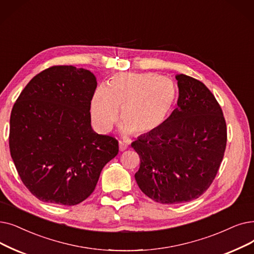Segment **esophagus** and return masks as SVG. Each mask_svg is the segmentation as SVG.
<instances>
[{"label":"esophagus","instance_id":"obj_1","mask_svg":"<svg viewBox=\"0 0 254 254\" xmlns=\"http://www.w3.org/2000/svg\"><path fill=\"white\" fill-rule=\"evenodd\" d=\"M118 146H119V150H120V151H124V150H126V149L127 148V145L126 144L125 142H123V141H119Z\"/></svg>","mask_w":254,"mask_h":254}]
</instances>
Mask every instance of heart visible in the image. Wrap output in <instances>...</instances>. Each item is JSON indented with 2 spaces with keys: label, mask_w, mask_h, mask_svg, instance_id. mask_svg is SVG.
Listing matches in <instances>:
<instances>
[{
  "label": "heart",
  "mask_w": 254,
  "mask_h": 254,
  "mask_svg": "<svg viewBox=\"0 0 254 254\" xmlns=\"http://www.w3.org/2000/svg\"><path fill=\"white\" fill-rule=\"evenodd\" d=\"M178 98L172 80L156 73L117 72L106 86H100L91 101L90 113L94 127L107 133L117 117L120 130L127 136L156 133L166 124Z\"/></svg>",
  "instance_id": "1"
}]
</instances>
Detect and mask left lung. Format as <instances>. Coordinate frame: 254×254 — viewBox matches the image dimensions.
<instances>
[{
  "label": "left lung",
  "instance_id": "8db88e82",
  "mask_svg": "<svg viewBox=\"0 0 254 254\" xmlns=\"http://www.w3.org/2000/svg\"><path fill=\"white\" fill-rule=\"evenodd\" d=\"M179 100L162 128L131 143L140 157L135 174L141 191L163 204L202 195L222 162L226 124L213 93L192 76L176 74Z\"/></svg>",
  "mask_w": 254,
  "mask_h": 254
}]
</instances>
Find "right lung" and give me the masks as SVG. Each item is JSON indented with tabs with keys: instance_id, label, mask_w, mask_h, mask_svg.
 Here are the masks:
<instances>
[{
	"instance_id": "1",
	"label": "right lung",
	"mask_w": 254,
	"mask_h": 254,
	"mask_svg": "<svg viewBox=\"0 0 254 254\" xmlns=\"http://www.w3.org/2000/svg\"><path fill=\"white\" fill-rule=\"evenodd\" d=\"M96 85L90 70L53 66L28 83L13 106L11 158L20 180L41 201H84L105 165L117 156L118 141L91 127Z\"/></svg>"
}]
</instances>
